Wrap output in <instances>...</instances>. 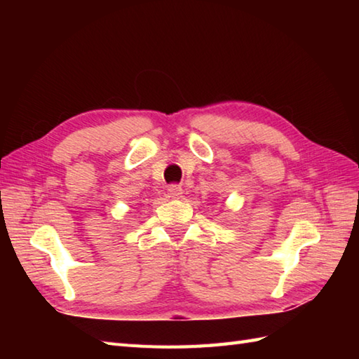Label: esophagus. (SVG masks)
Segmentation results:
<instances>
[{
	"label": "esophagus",
	"mask_w": 359,
	"mask_h": 359,
	"mask_svg": "<svg viewBox=\"0 0 359 359\" xmlns=\"http://www.w3.org/2000/svg\"><path fill=\"white\" fill-rule=\"evenodd\" d=\"M168 194H170L171 199H180L182 194H184V189L180 185H171L168 188Z\"/></svg>",
	"instance_id": "34e87169"
}]
</instances>
